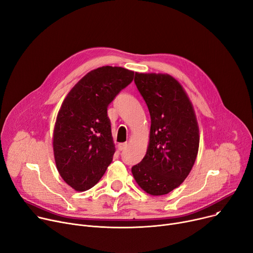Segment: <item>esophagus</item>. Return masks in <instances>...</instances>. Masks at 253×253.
I'll list each match as a JSON object with an SVG mask.
<instances>
[{"label": "esophagus", "mask_w": 253, "mask_h": 253, "mask_svg": "<svg viewBox=\"0 0 253 253\" xmlns=\"http://www.w3.org/2000/svg\"><path fill=\"white\" fill-rule=\"evenodd\" d=\"M126 146H127V143H126H126H120V144L117 145L118 149H120V150H124V149H126Z\"/></svg>", "instance_id": "obj_1"}]
</instances>
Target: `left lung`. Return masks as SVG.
I'll return each mask as SVG.
<instances>
[{
  "instance_id": "1",
  "label": "left lung",
  "mask_w": 253,
  "mask_h": 253,
  "mask_svg": "<svg viewBox=\"0 0 253 253\" xmlns=\"http://www.w3.org/2000/svg\"><path fill=\"white\" fill-rule=\"evenodd\" d=\"M135 84L151 126L147 152L131 172L148 194L166 195L185 181L195 163L200 140L196 114L183 85L169 74L136 72Z\"/></svg>"
}]
</instances>
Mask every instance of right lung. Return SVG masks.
Here are the masks:
<instances>
[{
    "label": "right lung",
    "mask_w": 253,
    "mask_h": 253,
    "mask_svg": "<svg viewBox=\"0 0 253 253\" xmlns=\"http://www.w3.org/2000/svg\"><path fill=\"white\" fill-rule=\"evenodd\" d=\"M133 71L102 66L76 84L59 109L53 131L56 168L79 192L91 189L112 161L115 145L107 107L131 83Z\"/></svg>",
    "instance_id": "right-lung-1"
}]
</instances>
